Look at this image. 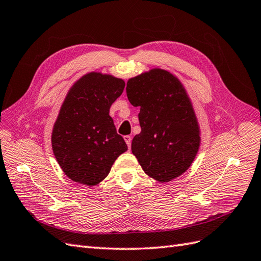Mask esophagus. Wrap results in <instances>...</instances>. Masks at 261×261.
<instances>
[{"label":"esophagus","mask_w":261,"mask_h":261,"mask_svg":"<svg viewBox=\"0 0 261 261\" xmlns=\"http://www.w3.org/2000/svg\"><path fill=\"white\" fill-rule=\"evenodd\" d=\"M124 139H125V142H126V144H127V147H128V149H130L132 137H130V136H124Z\"/></svg>","instance_id":"1"}]
</instances>
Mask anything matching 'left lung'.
Wrapping results in <instances>:
<instances>
[{"label":"left lung","instance_id":"obj_1","mask_svg":"<svg viewBox=\"0 0 261 261\" xmlns=\"http://www.w3.org/2000/svg\"><path fill=\"white\" fill-rule=\"evenodd\" d=\"M127 97L138 114L142 130L132 152L145 174L169 182L192 166L200 147V126L185 86L176 75L150 68L127 81Z\"/></svg>","mask_w":261,"mask_h":261}]
</instances>
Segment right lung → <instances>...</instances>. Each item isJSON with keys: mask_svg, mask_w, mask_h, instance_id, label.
<instances>
[{"mask_svg": "<svg viewBox=\"0 0 261 261\" xmlns=\"http://www.w3.org/2000/svg\"><path fill=\"white\" fill-rule=\"evenodd\" d=\"M125 82L111 74L90 72L69 88L52 129V149L69 179L96 186L110 174L117 157L127 150L110 116Z\"/></svg>", "mask_w": 261, "mask_h": 261, "instance_id": "add662e5", "label": "right lung"}]
</instances>
